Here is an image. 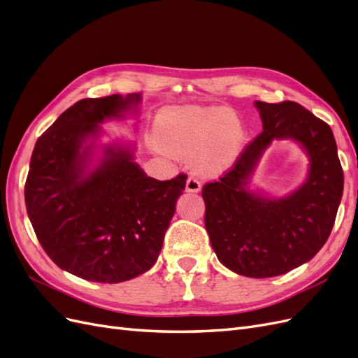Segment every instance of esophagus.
<instances>
[{"label":"esophagus","instance_id":"esophagus-1","mask_svg":"<svg viewBox=\"0 0 358 358\" xmlns=\"http://www.w3.org/2000/svg\"><path fill=\"white\" fill-rule=\"evenodd\" d=\"M201 189V182L196 175H189L187 179V191L188 192H199Z\"/></svg>","mask_w":358,"mask_h":358}]
</instances>
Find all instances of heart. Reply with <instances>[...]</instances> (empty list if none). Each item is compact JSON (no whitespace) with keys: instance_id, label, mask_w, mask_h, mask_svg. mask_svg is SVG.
Masks as SVG:
<instances>
[{"instance_id":"b5f03b06","label":"heart","mask_w":358,"mask_h":358,"mask_svg":"<svg viewBox=\"0 0 358 358\" xmlns=\"http://www.w3.org/2000/svg\"><path fill=\"white\" fill-rule=\"evenodd\" d=\"M159 149L169 155H197L206 171H221L233 164L243 140L242 127L224 107H173L157 119Z\"/></svg>"}]
</instances>
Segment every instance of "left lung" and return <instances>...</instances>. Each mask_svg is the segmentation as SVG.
I'll return each instance as SVG.
<instances>
[{
  "label": "left lung",
  "instance_id": "left-lung-1",
  "mask_svg": "<svg viewBox=\"0 0 358 358\" xmlns=\"http://www.w3.org/2000/svg\"><path fill=\"white\" fill-rule=\"evenodd\" d=\"M263 131L233 167L206 183L204 225L220 262L248 278L284 275L309 262L327 242L343 192V170L329 124L294 101H255ZM292 138L311 159L307 182L285 199L245 189V180L273 139Z\"/></svg>",
  "mask_w": 358,
  "mask_h": 358
}]
</instances>
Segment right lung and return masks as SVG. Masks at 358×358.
<instances>
[{"instance_id": "obj_1", "label": "right lung", "mask_w": 358, "mask_h": 358, "mask_svg": "<svg viewBox=\"0 0 358 358\" xmlns=\"http://www.w3.org/2000/svg\"><path fill=\"white\" fill-rule=\"evenodd\" d=\"M140 100L113 94L74 103L32 150L25 182L32 229L53 263L86 280L117 284L148 272L185 189V173L149 178L127 148L106 146L100 164L86 171L94 148L86 140Z\"/></svg>"}]
</instances>
